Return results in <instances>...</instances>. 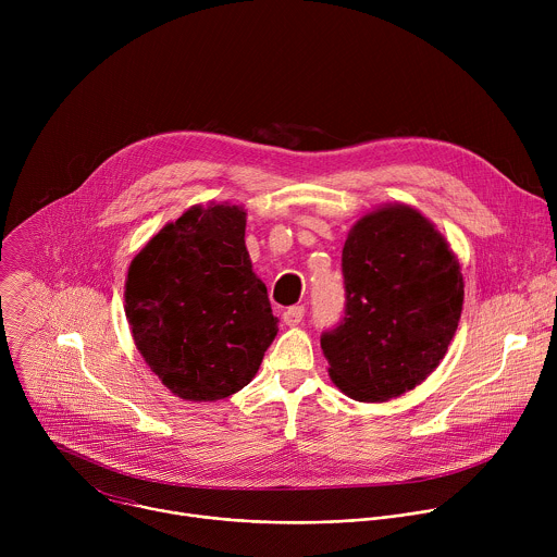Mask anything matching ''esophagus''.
<instances>
[{
  "label": "esophagus",
  "mask_w": 557,
  "mask_h": 557,
  "mask_svg": "<svg viewBox=\"0 0 557 557\" xmlns=\"http://www.w3.org/2000/svg\"><path fill=\"white\" fill-rule=\"evenodd\" d=\"M304 320V306H290L284 310L286 326H297Z\"/></svg>",
  "instance_id": "obj_1"
}]
</instances>
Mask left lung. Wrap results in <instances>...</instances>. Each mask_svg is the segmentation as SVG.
Listing matches in <instances>:
<instances>
[{"label":"left lung","instance_id":"left-lung-1","mask_svg":"<svg viewBox=\"0 0 557 557\" xmlns=\"http://www.w3.org/2000/svg\"><path fill=\"white\" fill-rule=\"evenodd\" d=\"M346 312L322 335L333 383L355 401H389L425 381L462 310V275L436 226L408 205L366 213L348 233Z\"/></svg>","mask_w":557,"mask_h":557}]
</instances>
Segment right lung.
Here are the masks:
<instances>
[{"instance_id":"add662e5","label":"right lung","mask_w":557,"mask_h":557,"mask_svg":"<svg viewBox=\"0 0 557 557\" xmlns=\"http://www.w3.org/2000/svg\"><path fill=\"white\" fill-rule=\"evenodd\" d=\"M237 205L191 207L132 260L125 314L145 363L185 401L243 389L277 335Z\"/></svg>"}]
</instances>
